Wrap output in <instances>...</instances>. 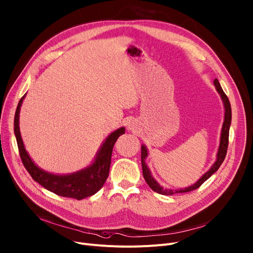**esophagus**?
I'll return each instance as SVG.
<instances>
[{"instance_id": "esophagus-1", "label": "esophagus", "mask_w": 253, "mask_h": 253, "mask_svg": "<svg viewBox=\"0 0 253 253\" xmlns=\"http://www.w3.org/2000/svg\"><path fill=\"white\" fill-rule=\"evenodd\" d=\"M128 128H129V129H134V128H135V125H134L133 122H130V123L128 124Z\"/></svg>"}]
</instances>
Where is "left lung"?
Returning a JSON list of instances; mask_svg holds the SVG:
<instances>
[{
	"label": "left lung",
	"instance_id": "obj_1",
	"mask_svg": "<svg viewBox=\"0 0 253 253\" xmlns=\"http://www.w3.org/2000/svg\"><path fill=\"white\" fill-rule=\"evenodd\" d=\"M213 84L215 86L216 91L220 93L223 103H224V107H225V119H224V123H223V128H222V133H221V141H220V146H218V150H217V155H216V161L214 162V164L211 166V169L201 177L195 184L191 185L189 187L186 188H182V189H177V190H173V189H164L162 186H160V184L154 179V177L151 176L150 171L147 168L146 164H145V159L147 158V148L145 147V145H141V166H142V174L143 177L147 183L148 186L153 189L155 192L163 194V195H173L176 193H185V192H189L192 190H195L197 188H199L201 186V184L205 183L214 172H216L218 170V168L221 167L222 163L224 162L226 155H227V149H228V144H229V130H230V125H231V120H232V111H231V105L229 102V98L226 95V93L224 92L220 82L215 78L213 80Z\"/></svg>",
	"mask_w": 253,
	"mask_h": 253
}]
</instances>
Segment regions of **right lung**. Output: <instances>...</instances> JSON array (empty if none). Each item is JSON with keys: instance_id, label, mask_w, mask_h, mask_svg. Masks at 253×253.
Wrapping results in <instances>:
<instances>
[{"instance_id": "obj_1", "label": "right lung", "mask_w": 253, "mask_h": 253, "mask_svg": "<svg viewBox=\"0 0 253 253\" xmlns=\"http://www.w3.org/2000/svg\"><path fill=\"white\" fill-rule=\"evenodd\" d=\"M25 94L19 100L14 118V133L18 145L21 161L32 179L40 183L42 187L64 197L83 199L96 193L105 184L111 166L113 147L118 139L125 133V128L117 129L107 137L97 151L94 162L85 169L69 175H55L45 172L32 162L24 147L19 130V113Z\"/></svg>"}]
</instances>
